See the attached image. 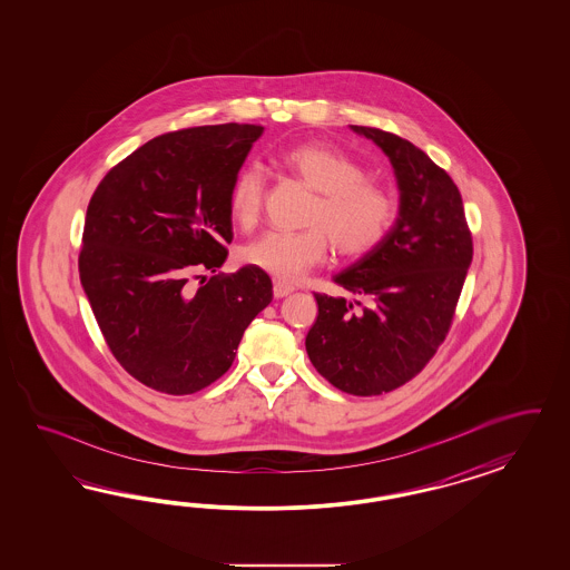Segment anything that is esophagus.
Wrapping results in <instances>:
<instances>
[{
    "instance_id": "esophagus-1",
    "label": "esophagus",
    "mask_w": 570,
    "mask_h": 570,
    "mask_svg": "<svg viewBox=\"0 0 570 570\" xmlns=\"http://www.w3.org/2000/svg\"><path fill=\"white\" fill-rule=\"evenodd\" d=\"M293 291V286L286 284V282H274V296L276 298H284V296H288Z\"/></svg>"
}]
</instances>
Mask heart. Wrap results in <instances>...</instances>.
<instances>
[{
    "label": "heart",
    "instance_id": "b5f03b06",
    "mask_svg": "<svg viewBox=\"0 0 570 570\" xmlns=\"http://www.w3.org/2000/svg\"><path fill=\"white\" fill-rule=\"evenodd\" d=\"M282 169L293 173L317 191L307 224L301 232H267L242 248L246 265L294 282L336 253L355 259L370 255L386 240L395 215V196L376 181L365 179V169L351 156L324 141H301L277 153ZM265 179L257 165H244L232 179L227 207L234 224L255 227L263 208Z\"/></svg>",
    "mask_w": 570,
    "mask_h": 570
}]
</instances>
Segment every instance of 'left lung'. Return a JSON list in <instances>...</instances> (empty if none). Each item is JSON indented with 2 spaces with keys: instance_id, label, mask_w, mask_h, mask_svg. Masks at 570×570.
I'll return each mask as SVG.
<instances>
[{
  "instance_id": "obj_1",
  "label": "left lung",
  "mask_w": 570,
  "mask_h": 570,
  "mask_svg": "<svg viewBox=\"0 0 570 570\" xmlns=\"http://www.w3.org/2000/svg\"><path fill=\"white\" fill-rule=\"evenodd\" d=\"M351 129L391 158L397 224L376 250L334 276L353 298L315 294L305 346L332 386L372 397L417 376L443 345L472 263V234L462 194L431 156L376 127Z\"/></svg>"
}]
</instances>
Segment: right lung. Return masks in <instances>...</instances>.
I'll return each instance as SVG.
<instances>
[{"label":"right lung","instance_id":"right-lung-1","mask_svg":"<svg viewBox=\"0 0 570 570\" xmlns=\"http://www.w3.org/2000/svg\"><path fill=\"white\" fill-rule=\"evenodd\" d=\"M261 134L238 122L163 134L106 173L89 200L83 291L115 360L158 393L191 395L222 379L272 303L257 267L198 276L224 265L227 191Z\"/></svg>","mask_w":570,"mask_h":570}]
</instances>
